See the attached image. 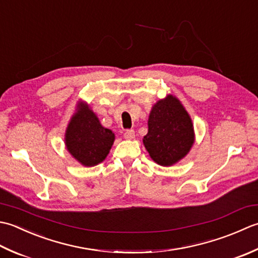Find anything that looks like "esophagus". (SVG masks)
Here are the masks:
<instances>
[{"label":"esophagus","mask_w":258,"mask_h":258,"mask_svg":"<svg viewBox=\"0 0 258 258\" xmlns=\"http://www.w3.org/2000/svg\"><path fill=\"white\" fill-rule=\"evenodd\" d=\"M123 136H124L125 139H134L135 138V130L134 129L125 130Z\"/></svg>","instance_id":"1"}]
</instances>
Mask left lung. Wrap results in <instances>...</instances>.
<instances>
[{"label":"left lung","mask_w":258,"mask_h":258,"mask_svg":"<svg viewBox=\"0 0 258 258\" xmlns=\"http://www.w3.org/2000/svg\"><path fill=\"white\" fill-rule=\"evenodd\" d=\"M144 144L152 160L161 166H171L187 155L194 144V128L176 98L168 96L152 107Z\"/></svg>","instance_id":"obj_1"}]
</instances>
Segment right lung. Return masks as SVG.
Wrapping results in <instances>:
<instances>
[{
  "instance_id": "1",
  "label": "right lung",
  "mask_w": 258,
  "mask_h": 258,
  "mask_svg": "<svg viewBox=\"0 0 258 258\" xmlns=\"http://www.w3.org/2000/svg\"><path fill=\"white\" fill-rule=\"evenodd\" d=\"M114 140L111 130L100 124L97 115L82 107L72 117L66 134V145L70 154L83 166L92 167L103 161Z\"/></svg>"
}]
</instances>
